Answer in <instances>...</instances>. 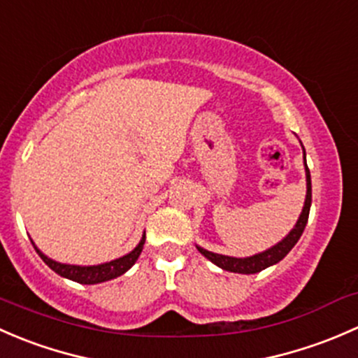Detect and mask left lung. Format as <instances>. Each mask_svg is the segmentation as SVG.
Here are the masks:
<instances>
[{"instance_id":"obj_1","label":"left lung","mask_w":358,"mask_h":358,"mask_svg":"<svg viewBox=\"0 0 358 358\" xmlns=\"http://www.w3.org/2000/svg\"><path fill=\"white\" fill-rule=\"evenodd\" d=\"M303 148V146H301ZM303 165H305V179H307V194H305V203L303 208H301L300 217H298L296 224L293 226V229L289 231L285 238L279 243H275L271 248L264 250V252L255 253L252 257H229V255H220V253L208 252V250L201 248L200 245H196L198 252L208 259L212 264H215L217 267L224 268V271L236 272V274H257V272L264 271V268L271 267V265H275L278 262H281L286 255L291 252L294 245L298 243L300 236L303 234L305 226H307L308 220V212H310L312 205V180H310V171L307 167V157H305V148H303Z\"/></svg>"}]
</instances>
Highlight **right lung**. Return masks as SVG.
Returning a JSON list of instances; mask_svg holds the SVG:
<instances>
[{"mask_svg": "<svg viewBox=\"0 0 358 358\" xmlns=\"http://www.w3.org/2000/svg\"><path fill=\"white\" fill-rule=\"evenodd\" d=\"M146 239V233H143V238L139 239V243L136 245V248L132 252H129L127 255L119 257L115 260L105 262V264H98V265H73V264H62V262H57L53 259H50L48 255H44L41 250L36 246V243L32 241L34 245V250L38 252V255L41 257L44 264L51 268V271L57 272L58 275L62 278L70 279V281L80 282V285H98V282H105L110 281V279H115L119 275L125 274L132 265L136 264V260L139 259L143 252V245H145Z\"/></svg>", "mask_w": 358, "mask_h": 358, "instance_id": "add662e5", "label": "right lung"}]
</instances>
